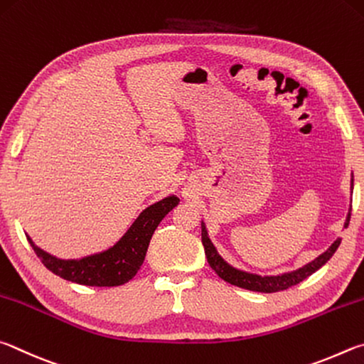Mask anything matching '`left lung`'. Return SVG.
Here are the masks:
<instances>
[{
    "instance_id": "1",
    "label": "left lung",
    "mask_w": 364,
    "mask_h": 364,
    "mask_svg": "<svg viewBox=\"0 0 364 364\" xmlns=\"http://www.w3.org/2000/svg\"><path fill=\"white\" fill-rule=\"evenodd\" d=\"M348 222H350V214L347 218L346 227H348ZM201 241H203V246H205L208 264L211 265V269L218 273L224 282L238 286V288L250 289V291L278 292L304 282V279L309 278L311 273H315L318 269H321V267L326 264L331 257H333V254L336 252L337 247H339L342 240L341 238L336 240L333 246H331L326 252H323L320 257L311 260L310 264L302 267V269L294 270L291 273H284V275H278V277H259V275H252V273H246V272L233 269V267L228 265L225 260L219 256L218 251H215V247L208 238V232L203 224H201Z\"/></svg>"
}]
</instances>
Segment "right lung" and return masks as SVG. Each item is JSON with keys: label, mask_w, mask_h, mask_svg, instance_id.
<instances>
[{"label": "right lung", "mask_w": 364, "mask_h": 364, "mask_svg": "<svg viewBox=\"0 0 364 364\" xmlns=\"http://www.w3.org/2000/svg\"><path fill=\"white\" fill-rule=\"evenodd\" d=\"M177 205V196H168V198L155 203L139 215L124 237L113 247L80 260L55 259L36 247L30 238L28 241L43 265L54 275L67 279V282L85 286H99V288L119 286L129 282L140 270L153 232L156 230L164 215Z\"/></svg>", "instance_id": "1"}]
</instances>
